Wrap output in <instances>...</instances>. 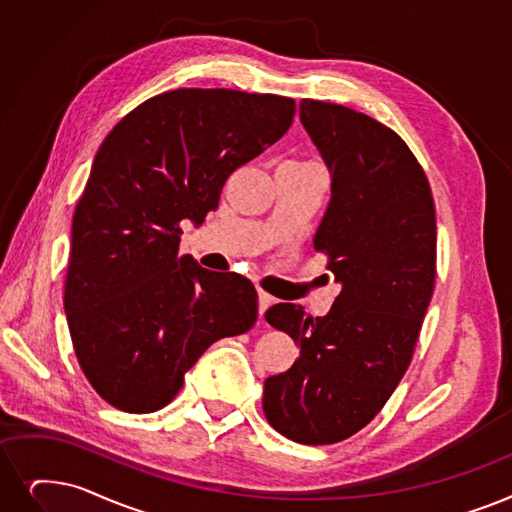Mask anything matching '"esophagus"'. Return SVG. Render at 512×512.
I'll list each match as a JSON object with an SVG mask.
<instances>
[{
  "label": "esophagus",
  "mask_w": 512,
  "mask_h": 512,
  "mask_svg": "<svg viewBox=\"0 0 512 512\" xmlns=\"http://www.w3.org/2000/svg\"><path fill=\"white\" fill-rule=\"evenodd\" d=\"M257 299H259V316L263 318V314H265V309H268L272 303H274V297L270 295V293H265V291H257Z\"/></svg>",
  "instance_id": "34e87169"
}]
</instances>
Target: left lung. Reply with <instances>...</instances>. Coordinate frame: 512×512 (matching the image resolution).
I'll use <instances>...</instances> for the list:
<instances>
[{"instance_id": "left-lung-1", "label": "left lung", "mask_w": 512, "mask_h": 512, "mask_svg": "<svg viewBox=\"0 0 512 512\" xmlns=\"http://www.w3.org/2000/svg\"><path fill=\"white\" fill-rule=\"evenodd\" d=\"M299 115L330 171L314 247L341 293L322 318L278 303L265 320L299 358L263 383V412L284 437L326 446L364 429L406 374L435 286V203L397 133L358 110L301 100Z\"/></svg>"}]
</instances>
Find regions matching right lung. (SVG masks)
Returning <instances> with one entry per match:
<instances>
[{
    "label": "right lung",
    "instance_id": "1",
    "mask_svg": "<svg viewBox=\"0 0 512 512\" xmlns=\"http://www.w3.org/2000/svg\"><path fill=\"white\" fill-rule=\"evenodd\" d=\"M293 117V98L186 87L133 108L102 142L73 215L64 311L110 406L161 410L209 345L255 324L253 282L180 255V224H203L228 177Z\"/></svg>",
    "mask_w": 512,
    "mask_h": 512
}]
</instances>
